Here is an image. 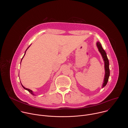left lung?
<instances>
[{"instance_id": "obj_1", "label": "left lung", "mask_w": 128, "mask_h": 128, "mask_svg": "<svg viewBox=\"0 0 128 128\" xmlns=\"http://www.w3.org/2000/svg\"><path fill=\"white\" fill-rule=\"evenodd\" d=\"M97 46L98 48V50L101 53V55L103 57V60L104 61L105 63V77H104V82L102 85V88L104 87L108 80L109 76V75H110V71H109V61L108 59V58L106 55V53L104 50L101 44H100V42H97Z\"/></svg>"}]
</instances>
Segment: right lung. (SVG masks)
Here are the masks:
<instances>
[{
  "mask_svg": "<svg viewBox=\"0 0 128 128\" xmlns=\"http://www.w3.org/2000/svg\"><path fill=\"white\" fill-rule=\"evenodd\" d=\"M29 47L27 48V49H28V48H29ZM27 50H26V51H25V53H26V52ZM25 54H24V55H25ZM24 56H23V57H24ZM23 58H22V59H23ZM22 60H21V61H22ZM22 86H23V88L24 89H25V90H27L28 91V92H30V93L31 94H32V95H34V94L33 93V92H32V91L31 90H30V89H29V88H25V87H24V86H23L22 84Z\"/></svg>",
  "mask_w": 128,
  "mask_h": 128,
  "instance_id": "right-lung-1",
  "label": "right lung"
}]
</instances>
